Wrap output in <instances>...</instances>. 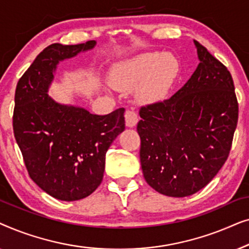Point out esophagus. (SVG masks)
I'll list each match as a JSON object with an SVG mask.
<instances>
[{
	"label": "esophagus",
	"instance_id": "esophagus-1",
	"mask_svg": "<svg viewBox=\"0 0 249 249\" xmlns=\"http://www.w3.org/2000/svg\"><path fill=\"white\" fill-rule=\"evenodd\" d=\"M124 119H125V124L128 127H134L136 124L138 122V114L135 110H127L124 113Z\"/></svg>",
	"mask_w": 249,
	"mask_h": 249
}]
</instances>
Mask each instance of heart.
<instances>
[{
    "label": "heart",
    "mask_w": 249,
    "mask_h": 249,
    "mask_svg": "<svg viewBox=\"0 0 249 249\" xmlns=\"http://www.w3.org/2000/svg\"><path fill=\"white\" fill-rule=\"evenodd\" d=\"M177 71L175 57L170 54L145 53L129 61L121 68L113 84L117 88L139 87V94L145 100L158 98L165 93Z\"/></svg>",
    "instance_id": "1"
}]
</instances>
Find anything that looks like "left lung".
Returning <instances> with one entry per match:
<instances>
[{
	"mask_svg": "<svg viewBox=\"0 0 249 249\" xmlns=\"http://www.w3.org/2000/svg\"><path fill=\"white\" fill-rule=\"evenodd\" d=\"M194 43L200 62L185 86L139 110L142 175L153 189L171 197L193 195L216 176L229 156L238 122L230 71Z\"/></svg>",
	"mask_w": 249,
	"mask_h": 249,
	"instance_id": "left-lung-1",
	"label": "left lung"
}]
</instances>
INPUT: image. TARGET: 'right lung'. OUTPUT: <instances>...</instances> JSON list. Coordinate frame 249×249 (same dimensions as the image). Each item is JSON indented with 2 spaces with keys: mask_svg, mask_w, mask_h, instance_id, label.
<instances>
[{
  "mask_svg": "<svg viewBox=\"0 0 249 249\" xmlns=\"http://www.w3.org/2000/svg\"><path fill=\"white\" fill-rule=\"evenodd\" d=\"M94 46L95 40L47 46L16 88L13 132L28 175L44 192L67 202L85 198L101 185L105 154L124 130V107L96 115L47 95L59 61Z\"/></svg>",
  "mask_w": 249,
  "mask_h": 249,
  "instance_id": "1",
  "label": "right lung"
}]
</instances>
